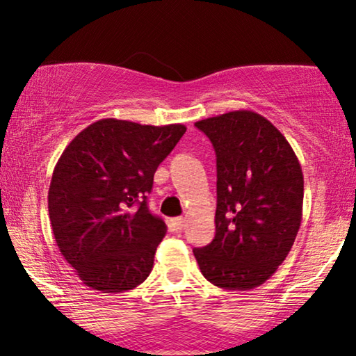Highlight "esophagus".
Listing matches in <instances>:
<instances>
[{"label":"esophagus","instance_id":"1","mask_svg":"<svg viewBox=\"0 0 356 356\" xmlns=\"http://www.w3.org/2000/svg\"><path fill=\"white\" fill-rule=\"evenodd\" d=\"M184 221L186 218H183V216H177V218H170L168 220V228L172 233H178V231L183 229L184 226Z\"/></svg>","mask_w":356,"mask_h":356}]
</instances>
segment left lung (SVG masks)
<instances>
[{
  "label": "left lung",
  "mask_w": 356,
  "mask_h": 356,
  "mask_svg": "<svg viewBox=\"0 0 356 356\" xmlns=\"http://www.w3.org/2000/svg\"><path fill=\"white\" fill-rule=\"evenodd\" d=\"M216 154L215 238L194 249L200 273L228 291L264 284L300 228L303 173L284 135L254 111L194 123Z\"/></svg>",
  "instance_id": "8db88e82"
}]
</instances>
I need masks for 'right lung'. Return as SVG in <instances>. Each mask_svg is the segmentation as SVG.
<instances>
[{"mask_svg": "<svg viewBox=\"0 0 356 356\" xmlns=\"http://www.w3.org/2000/svg\"><path fill=\"white\" fill-rule=\"evenodd\" d=\"M186 131L102 118L80 131L56 163L49 220L60 254L91 289L117 293L149 276L167 233L147 209L154 173Z\"/></svg>", "mask_w": 356, "mask_h": 356, "instance_id": "1", "label": "right lung"}]
</instances>
